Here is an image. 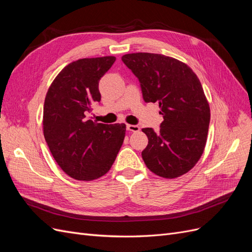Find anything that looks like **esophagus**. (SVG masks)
<instances>
[{
  "instance_id": "obj_1",
  "label": "esophagus",
  "mask_w": 252,
  "mask_h": 252,
  "mask_svg": "<svg viewBox=\"0 0 252 252\" xmlns=\"http://www.w3.org/2000/svg\"><path fill=\"white\" fill-rule=\"evenodd\" d=\"M127 130L129 131H132V132H138L140 130V127L138 125H130V124H127L126 125Z\"/></svg>"
}]
</instances>
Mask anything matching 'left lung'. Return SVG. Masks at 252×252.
Returning <instances> with one entry per match:
<instances>
[{
  "label": "left lung",
  "mask_w": 252,
  "mask_h": 252,
  "mask_svg": "<svg viewBox=\"0 0 252 252\" xmlns=\"http://www.w3.org/2000/svg\"><path fill=\"white\" fill-rule=\"evenodd\" d=\"M122 61L139 79L144 101L158 102L164 119L158 132L142 129L148 138L145 164L166 179L188 172L203 155L210 122L199 78L185 63L158 53H128Z\"/></svg>",
  "instance_id": "obj_1"
}]
</instances>
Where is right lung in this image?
<instances>
[{"mask_svg": "<svg viewBox=\"0 0 252 252\" xmlns=\"http://www.w3.org/2000/svg\"><path fill=\"white\" fill-rule=\"evenodd\" d=\"M114 61H74L57 75L45 97V140L58 165L75 180L91 181L107 173L124 142L125 124H102L88 118L93 105L101 101L98 82Z\"/></svg>", "mask_w": 252, "mask_h": 252, "instance_id": "obj_1", "label": "right lung"}]
</instances>
